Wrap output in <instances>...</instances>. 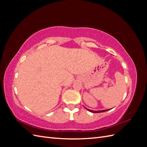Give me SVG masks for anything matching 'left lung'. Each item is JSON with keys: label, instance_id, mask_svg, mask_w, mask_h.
<instances>
[{"label": "left lung", "instance_id": "1", "mask_svg": "<svg viewBox=\"0 0 147 147\" xmlns=\"http://www.w3.org/2000/svg\"><path fill=\"white\" fill-rule=\"evenodd\" d=\"M86 110H88V111H90V112H92V113H101V112H106V111H107L109 110H100V111H94V110H89L88 109L86 108Z\"/></svg>", "mask_w": 147, "mask_h": 147}]
</instances>
